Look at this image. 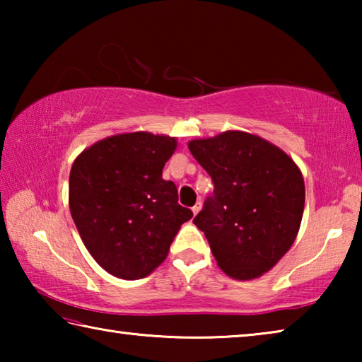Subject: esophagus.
Returning a JSON list of instances; mask_svg holds the SVG:
<instances>
[{"label":"esophagus","mask_w":362,"mask_h":362,"mask_svg":"<svg viewBox=\"0 0 362 362\" xmlns=\"http://www.w3.org/2000/svg\"><path fill=\"white\" fill-rule=\"evenodd\" d=\"M201 206H203V204H201V201H198V203H196V204L192 207V211H193L194 216H196V214H198V212L201 211Z\"/></svg>","instance_id":"esophagus-1"}]
</instances>
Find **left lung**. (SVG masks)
Returning a JSON list of instances; mask_svg holds the SVG:
<instances>
[{"instance_id": "1", "label": "left lung", "mask_w": 362, "mask_h": 362, "mask_svg": "<svg viewBox=\"0 0 362 362\" xmlns=\"http://www.w3.org/2000/svg\"><path fill=\"white\" fill-rule=\"evenodd\" d=\"M188 148L214 182V194L193 223L228 276H262L297 238L305 207L302 173L276 145L243 131L196 139Z\"/></svg>"}]
</instances>
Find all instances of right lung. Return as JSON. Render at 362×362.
<instances>
[{"mask_svg":"<svg viewBox=\"0 0 362 362\" xmlns=\"http://www.w3.org/2000/svg\"><path fill=\"white\" fill-rule=\"evenodd\" d=\"M177 140L150 132L118 134L86 148L70 170L69 204L86 249L121 279L145 278L168 257L193 212L179 204L163 168Z\"/></svg>","mask_w":362,"mask_h":362,"instance_id":"right-lung-1","label":"right lung"}]
</instances>
